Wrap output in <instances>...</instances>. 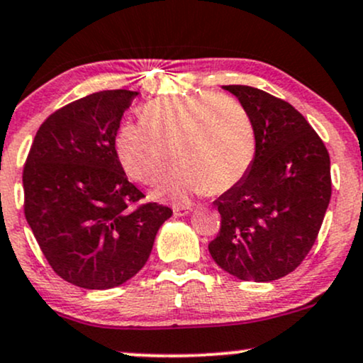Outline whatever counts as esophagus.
Instances as JSON below:
<instances>
[{"label":"esophagus","mask_w":363,"mask_h":363,"mask_svg":"<svg viewBox=\"0 0 363 363\" xmlns=\"http://www.w3.org/2000/svg\"><path fill=\"white\" fill-rule=\"evenodd\" d=\"M190 212H191V208H189V207H177L173 210L174 217H185V216H189Z\"/></svg>","instance_id":"esophagus-1"}]
</instances>
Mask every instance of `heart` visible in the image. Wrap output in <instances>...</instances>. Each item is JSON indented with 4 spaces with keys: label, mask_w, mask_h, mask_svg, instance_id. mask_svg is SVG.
Returning a JSON list of instances; mask_svg holds the SVG:
<instances>
[{
    "label": "heart",
    "mask_w": 363,
    "mask_h": 363,
    "mask_svg": "<svg viewBox=\"0 0 363 363\" xmlns=\"http://www.w3.org/2000/svg\"><path fill=\"white\" fill-rule=\"evenodd\" d=\"M256 151L247 109L217 92L151 101L143 109V123H124L116 138L121 167L143 185L163 177L173 153L178 167L151 191V199L172 203L232 189L247 174Z\"/></svg>",
    "instance_id": "heart-1"
}]
</instances>
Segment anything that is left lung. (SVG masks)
I'll return each mask as SVG.
<instances>
[{"label": "left lung", "instance_id": "obj_1", "mask_svg": "<svg viewBox=\"0 0 363 363\" xmlns=\"http://www.w3.org/2000/svg\"><path fill=\"white\" fill-rule=\"evenodd\" d=\"M252 118L257 151L237 185L213 202L220 232L210 256L237 279L269 283L310 252L330 196V155L308 121L286 101L249 86H223Z\"/></svg>", "mask_w": 363, "mask_h": 363}]
</instances>
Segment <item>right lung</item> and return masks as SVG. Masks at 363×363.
<instances>
[{
	"instance_id": "obj_1",
	"label": "right lung",
	"mask_w": 363,
	"mask_h": 363,
	"mask_svg": "<svg viewBox=\"0 0 363 363\" xmlns=\"http://www.w3.org/2000/svg\"><path fill=\"white\" fill-rule=\"evenodd\" d=\"M138 92L101 91L40 126L23 169L25 217L67 283L111 289L143 269L172 210L147 203L121 167L116 136Z\"/></svg>"
}]
</instances>
